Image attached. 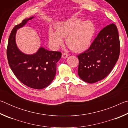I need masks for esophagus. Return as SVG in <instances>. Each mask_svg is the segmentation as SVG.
Returning a JSON list of instances; mask_svg holds the SVG:
<instances>
[{"mask_svg": "<svg viewBox=\"0 0 128 128\" xmlns=\"http://www.w3.org/2000/svg\"><path fill=\"white\" fill-rule=\"evenodd\" d=\"M68 54H66V52H63L62 54V58H64V59H66L67 57H68Z\"/></svg>", "mask_w": 128, "mask_h": 128, "instance_id": "34e87169", "label": "esophagus"}]
</instances>
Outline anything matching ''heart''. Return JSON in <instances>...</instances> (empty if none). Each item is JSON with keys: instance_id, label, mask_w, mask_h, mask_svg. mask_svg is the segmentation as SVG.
<instances>
[{"instance_id": "b5f03b06", "label": "heart", "mask_w": 128, "mask_h": 128, "mask_svg": "<svg viewBox=\"0 0 128 128\" xmlns=\"http://www.w3.org/2000/svg\"><path fill=\"white\" fill-rule=\"evenodd\" d=\"M56 32L48 30L49 40L55 48L63 43L62 38H66L67 46L72 51L81 52L88 48L95 32L92 21H82L73 18L58 23L55 26Z\"/></svg>"}]
</instances>
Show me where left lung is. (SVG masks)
<instances>
[{"label":"left lung","mask_w":128,"mask_h":128,"mask_svg":"<svg viewBox=\"0 0 128 128\" xmlns=\"http://www.w3.org/2000/svg\"><path fill=\"white\" fill-rule=\"evenodd\" d=\"M120 52L118 28L111 24L100 30L87 50L77 55L80 78L89 84L104 78L114 68Z\"/></svg>","instance_id":"8db88e82"}]
</instances>
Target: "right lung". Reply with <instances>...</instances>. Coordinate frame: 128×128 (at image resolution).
Returning a JSON list of instances; mask_svg holds the SVG:
<instances>
[{
	"mask_svg": "<svg viewBox=\"0 0 128 128\" xmlns=\"http://www.w3.org/2000/svg\"><path fill=\"white\" fill-rule=\"evenodd\" d=\"M33 18L24 19L13 28L8 40L7 56L10 68L19 81L29 88L42 89L50 85L55 78L56 63L61 58L62 52L41 47L36 54L29 55L19 50L15 42L16 30Z\"/></svg>",
	"mask_w": 128,
	"mask_h": 128,
	"instance_id": "obj_1",
	"label": "right lung"
}]
</instances>
